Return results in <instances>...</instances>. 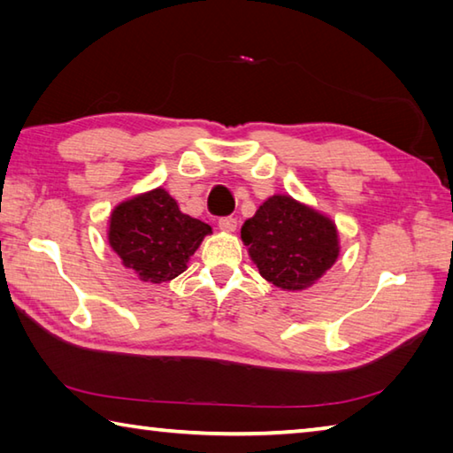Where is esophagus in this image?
I'll return each mask as SVG.
<instances>
[{
    "mask_svg": "<svg viewBox=\"0 0 453 453\" xmlns=\"http://www.w3.org/2000/svg\"><path fill=\"white\" fill-rule=\"evenodd\" d=\"M218 226H219L221 232H235V227H237V219H235L234 216H224V218H219Z\"/></svg>",
    "mask_w": 453,
    "mask_h": 453,
    "instance_id": "obj_1",
    "label": "esophagus"
}]
</instances>
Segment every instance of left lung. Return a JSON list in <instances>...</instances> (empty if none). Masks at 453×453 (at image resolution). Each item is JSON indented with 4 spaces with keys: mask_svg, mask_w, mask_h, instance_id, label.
Wrapping results in <instances>:
<instances>
[{
    "mask_svg": "<svg viewBox=\"0 0 453 453\" xmlns=\"http://www.w3.org/2000/svg\"><path fill=\"white\" fill-rule=\"evenodd\" d=\"M249 255L268 282L305 290L339 257V235L329 218L292 196H271L242 227Z\"/></svg>",
    "mask_w": 453,
    "mask_h": 453,
    "instance_id": "8db88e82",
    "label": "left lung"
}]
</instances>
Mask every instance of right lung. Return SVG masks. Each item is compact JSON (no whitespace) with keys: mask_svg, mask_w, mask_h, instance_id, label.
<instances>
[{"mask_svg":"<svg viewBox=\"0 0 453 453\" xmlns=\"http://www.w3.org/2000/svg\"><path fill=\"white\" fill-rule=\"evenodd\" d=\"M208 234V224L182 214L167 190L156 188L114 208L109 243L140 280L161 284L185 271Z\"/></svg>","mask_w":453,"mask_h":453,"instance_id":"1","label":"right lung"}]
</instances>
